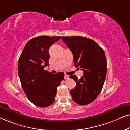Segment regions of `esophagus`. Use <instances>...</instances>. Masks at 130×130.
<instances>
[{"mask_svg": "<svg viewBox=\"0 0 130 130\" xmlns=\"http://www.w3.org/2000/svg\"><path fill=\"white\" fill-rule=\"evenodd\" d=\"M69 78V76L68 75H65V79H68Z\"/></svg>", "mask_w": 130, "mask_h": 130, "instance_id": "34e87169", "label": "esophagus"}]
</instances>
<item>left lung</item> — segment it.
Segmentation results:
<instances>
[{
    "instance_id": "8db88e82",
    "label": "left lung",
    "mask_w": 130,
    "mask_h": 130,
    "mask_svg": "<svg viewBox=\"0 0 130 130\" xmlns=\"http://www.w3.org/2000/svg\"><path fill=\"white\" fill-rule=\"evenodd\" d=\"M73 55L74 65L83 71L84 75L78 79L71 95L76 103L86 105L93 102L102 89L107 72L106 58L103 49L96 41L82 36L61 37Z\"/></svg>"
}]
</instances>
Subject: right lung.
<instances>
[{
    "label": "right lung",
    "instance_id": "add662e5",
    "mask_svg": "<svg viewBox=\"0 0 130 130\" xmlns=\"http://www.w3.org/2000/svg\"><path fill=\"white\" fill-rule=\"evenodd\" d=\"M60 39V36H41L30 40L18 60V75L24 93L41 108L54 102L57 88L64 79L63 72L53 74L44 70L49 65V49Z\"/></svg>",
    "mask_w": 130,
    "mask_h": 130
}]
</instances>
